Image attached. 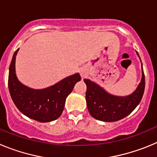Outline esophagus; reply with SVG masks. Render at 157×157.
<instances>
[{
  "label": "esophagus",
  "instance_id": "esophagus-1",
  "mask_svg": "<svg viewBox=\"0 0 157 157\" xmlns=\"http://www.w3.org/2000/svg\"><path fill=\"white\" fill-rule=\"evenodd\" d=\"M79 73H80V75H81L82 78L86 77L87 72H86V71L84 68H81V69H80V70H79Z\"/></svg>",
  "mask_w": 157,
  "mask_h": 157
}]
</instances>
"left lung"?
<instances>
[{"label":"left lung","mask_w":157,"mask_h":157,"mask_svg":"<svg viewBox=\"0 0 157 157\" xmlns=\"http://www.w3.org/2000/svg\"><path fill=\"white\" fill-rule=\"evenodd\" d=\"M138 56V52H137ZM140 58V57H139ZM141 82L135 91L126 97L109 94L102 87L90 79H84L86 84V99L90 114L104 122H115L130 115L140 103L145 90V75L141 64Z\"/></svg>","instance_id":"1"}]
</instances>
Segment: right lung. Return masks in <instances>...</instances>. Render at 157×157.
<instances>
[{
  "instance_id": "right-lung-1",
  "label": "right lung",
  "mask_w": 157,
  "mask_h": 157,
  "mask_svg": "<svg viewBox=\"0 0 157 157\" xmlns=\"http://www.w3.org/2000/svg\"><path fill=\"white\" fill-rule=\"evenodd\" d=\"M18 51L19 48L14 52L8 74V89L14 104L23 114L32 120L41 123L56 120L63 112L67 97L81 80L79 74L68 76L42 90L29 88L16 77L15 63Z\"/></svg>"
}]
</instances>
